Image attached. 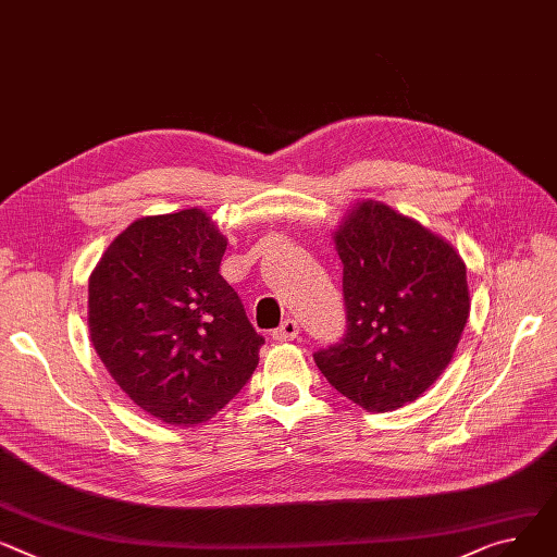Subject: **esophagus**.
<instances>
[{"mask_svg":"<svg viewBox=\"0 0 557 557\" xmlns=\"http://www.w3.org/2000/svg\"><path fill=\"white\" fill-rule=\"evenodd\" d=\"M298 333H300V324L288 318V320H284V322L273 331V338H275L277 343H288V341L298 338Z\"/></svg>","mask_w":557,"mask_h":557,"instance_id":"obj_1","label":"esophagus"}]
</instances>
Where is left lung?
<instances>
[{
	"mask_svg": "<svg viewBox=\"0 0 557 557\" xmlns=\"http://www.w3.org/2000/svg\"><path fill=\"white\" fill-rule=\"evenodd\" d=\"M345 338L313 354L324 379L367 412L417 400L448 367L470 313L466 264L419 221L358 203L333 235Z\"/></svg>",
	"mask_w": 557,
	"mask_h": 557,
	"instance_id": "8db88e82",
	"label": "left lung"
}]
</instances>
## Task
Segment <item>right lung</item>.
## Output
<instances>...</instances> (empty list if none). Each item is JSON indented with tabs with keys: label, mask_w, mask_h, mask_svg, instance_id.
I'll return each mask as SVG.
<instances>
[{
	"label": "right lung",
	"mask_w": 557,
	"mask_h": 557,
	"mask_svg": "<svg viewBox=\"0 0 557 557\" xmlns=\"http://www.w3.org/2000/svg\"><path fill=\"white\" fill-rule=\"evenodd\" d=\"M226 237L199 210L136 219L89 277V333L121 389L154 419H212L252 376L264 338L221 277Z\"/></svg>",
	"instance_id": "1"
}]
</instances>
